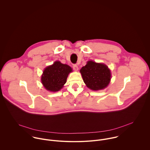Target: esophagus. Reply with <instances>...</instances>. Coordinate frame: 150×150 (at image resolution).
<instances>
[{"instance_id":"1","label":"esophagus","mask_w":150,"mask_h":150,"mask_svg":"<svg viewBox=\"0 0 150 150\" xmlns=\"http://www.w3.org/2000/svg\"><path fill=\"white\" fill-rule=\"evenodd\" d=\"M73 69H74L75 71H77V70H79V67H78V66H77V64H73Z\"/></svg>"}]
</instances>
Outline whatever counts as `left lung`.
Returning <instances> with one entry per match:
<instances>
[{
    "label": "left lung",
    "mask_w": 150,
    "mask_h": 150,
    "mask_svg": "<svg viewBox=\"0 0 150 150\" xmlns=\"http://www.w3.org/2000/svg\"><path fill=\"white\" fill-rule=\"evenodd\" d=\"M80 71L86 86L92 90L103 89L106 88L110 82V70L103 64L89 61Z\"/></svg>",
    "instance_id": "1"
}]
</instances>
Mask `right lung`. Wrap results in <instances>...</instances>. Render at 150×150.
Wrapping results in <instances>:
<instances>
[{"label":"right lung","mask_w":150,"mask_h":150,"mask_svg":"<svg viewBox=\"0 0 150 150\" xmlns=\"http://www.w3.org/2000/svg\"><path fill=\"white\" fill-rule=\"evenodd\" d=\"M71 71L72 69L69 65L55 61L44 70L41 77L42 83L49 91H59L66 83L67 76Z\"/></svg>","instance_id":"add662e5"}]
</instances>
